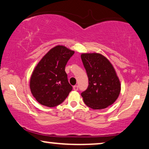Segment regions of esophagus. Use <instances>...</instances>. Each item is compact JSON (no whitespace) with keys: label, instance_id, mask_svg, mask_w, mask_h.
I'll return each mask as SVG.
<instances>
[{"label":"esophagus","instance_id":"esophagus-1","mask_svg":"<svg viewBox=\"0 0 149 149\" xmlns=\"http://www.w3.org/2000/svg\"><path fill=\"white\" fill-rule=\"evenodd\" d=\"M73 89H74V91H77L79 89V87L77 86V85H74V86H73Z\"/></svg>","mask_w":149,"mask_h":149}]
</instances>
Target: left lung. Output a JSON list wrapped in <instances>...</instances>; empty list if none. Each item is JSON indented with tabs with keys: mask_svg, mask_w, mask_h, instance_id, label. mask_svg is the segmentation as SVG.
<instances>
[{
	"mask_svg": "<svg viewBox=\"0 0 149 149\" xmlns=\"http://www.w3.org/2000/svg\"><path fill=\"white\" fill-rule=\"evenodd\" d=\"M89 85L81 93L83 101L92 109H104L115 102L121 91V83L109 60L100 54H81Z\"/></svg>",
	"mask_w": 149,
	"mask_h": 149,
	"instance_id": "1",
	"label": "left lung"
}]
</instances>
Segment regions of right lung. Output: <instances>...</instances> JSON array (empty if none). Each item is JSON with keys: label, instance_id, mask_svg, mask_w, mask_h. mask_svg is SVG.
Returning <instances> with one entry per match:
<instances>
[{"label": "right lung", "instance_id": "right-lung-1", "mask_svg": "<svg viewBox=\"0 0 149 149\" xmlns=\"http://www.w3.org/2000/svg\"><path fill=\"white\" fill-rule=\"evenodd\" d=\"M74 51L63 45L50 49L34 68L30 80L31 93L40 104L56 107L64 101L72 87L68 83L65 66Z\"/></svg>", "mask_w": 149, "mask_h": 149}]
</instances>
